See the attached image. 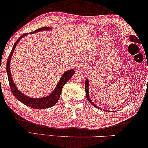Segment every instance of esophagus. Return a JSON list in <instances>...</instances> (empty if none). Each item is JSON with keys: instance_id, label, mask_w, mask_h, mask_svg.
<instances>
[{"instance_id": "34e87169", "label": "esophagus", "mask_w": 148, "mask_h": 148, "mask_svg": "<svg viewBox=\"0 0 148 148\" xmlns=\"http://www.w3.org/2000/svg\"><path fill=\"white\" fill-rule=\"evenodd\" d=\"M85 70V68L84 67H82L80 69V71H84Z\"/></svg>"}]
</instances>
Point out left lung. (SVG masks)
<instances>
[{"mask_svg": "<svg viewBox=\"0 0 148 148\" xmlns=\"http://www.w3.org/2000/svg\"><path fill=\"white\" fill-rule=\"evenodd\" d=\"M130 40L131 42H137V43H139V40L138 38H137L136 36H133V35H131L130 36ZM89 82L88 80L87 79L86 80V84H85V90H86V97H87V99H88L89 102H90L91 104H92L93 106L94 107H96L97 108H99L98 106H96V105H95L94 103L92 102V101L90 100V96H89V91H88V89H89Z\"/></svg>", "mask_w": 148, "mask_h": 148, "instance_id": "left-lung-1", "label": "left lung"}]
</instances>
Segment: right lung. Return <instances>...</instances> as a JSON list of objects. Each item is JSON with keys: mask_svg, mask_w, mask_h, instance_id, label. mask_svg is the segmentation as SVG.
I'll return each mask as SVG.
<instances>
[{"mask_svg": "<svg viewBox=\"0 0 148 148\" xmlns=\"http://www.w3.org/2000/svg\"><path fill=\"white\" fill-rule=\"evenodd\" d=\"M51 29L50 27H43L42 28H39V29L35 30L33 32H31V34H34L36 32H40V31H44V30H49ZM28 33L24 34L23 35L20 36L17 41L15 42V44H14L12 50L10 53L9 56H8L7 58V73L8 75V79H9L10 88H11V92L13 93V94L15 96L16 98L18 100H19L20 102L23 103L26 106L30 107V108H33L35 109H44V108H50V107L53 106L54 105L56 104V103L58 102V100H59L60 94H61L62 87L64 86V85L72 77V76L73 75L75 71L73 69L69 70L67 71L64 73L62 75V77L60 78L59 82L58 83L57 86L56 87V88L54 89L53 92L52 93L50 96L45 98H29V97L26 96L25 95L22 94L20 91L18 90L17 87L15 86V84H14L13 79H12L11 75V71H10V62H11V56L13 55V53L14 52V50L17 46L18 42L24 36H27Z\"/></svg>", "mask_w": 148, "mask_h": 148, "instance_id": "right-lung-1", "label": "right lung"}]
</instances>
